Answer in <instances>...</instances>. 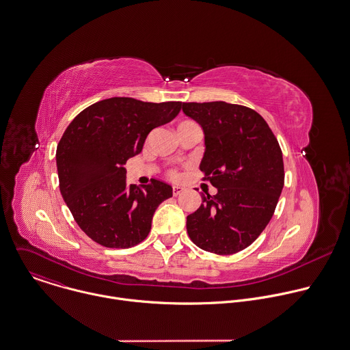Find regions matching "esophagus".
I'll use <instances>...</instances> for the list:
<instances>
[{
	"label": "esophagus",
	"instance_id": "obj_1",
	"mask_svg": "<svg viewBox=\"0 0 350 350\" xmlns=\"http://www.w3.org/2000/svg\"><path fill=\"white\" fill-rule=\"evenodd\" d=\"M184 192V188L183 187H173V195L174 196H178V195H181Z\"/></svg>",
	"mask_w": 350,
	"mask_h": 350
}]
</instances>
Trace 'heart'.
I'll return each instance as SVG.
<instances>
[{
  "instance_id": "b5f03b06",
  "label": "heart",
  "mask_w": 350,
  "mask_h": 350,
  "mask_svg": "<svg viewBox=\"0 0 350 350\" xmlns=\"http://www.w3.org/2000/svg\"><path fill=\"white\" fill-rule=\"evenodd\" d=\"M191 125H196V124L192 122V121H183V122L178 124L177 129H181V128H185V126H191ZM170 174H172V177H177V173H176V172H172Z\"/></svg>"
}]
</instances>
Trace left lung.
<instances>
[{"mask_svg": "<svg viewBox=\"0 0 350 350\" xmlns=\"http://www.w3.org/2000/svg\"><path fill=\"white\" fill-rule=\"evenodd\" d=\"M183 111L204 132L200 170L217 189L202 195L187 217L193 244L217 255L250 247L270 222L285 173L282 151L265 118L255 110L217 102L183 103Z\"/></svg>", "mask_w": 350, "mask_h": 350, "instance_id": "obj_1", "label": "left lung"}]
</instances>
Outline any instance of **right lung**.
I'll return each instance as SVG.
<instances>
[{"mask_svg":"<svg viewBox=\"0 0 350 350\" xmlns=\"http://www.w3.org/2000/svg\"><path fill=\"white\" fill-rule=\"evenodd\" d=\"M181 106L114 96L88 106L65 129L55 152L59 191L76 224L95 243L129 248L148 236L157 207L173 189L155 178L142 188L128 185L124 165Z\"/></svg>","mask_w":350,"mask_h":350,"instance_id":"right-lung-1","label":"right lung"}]
</instances>
